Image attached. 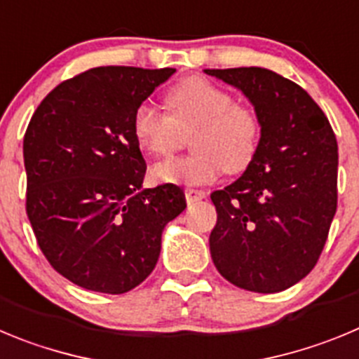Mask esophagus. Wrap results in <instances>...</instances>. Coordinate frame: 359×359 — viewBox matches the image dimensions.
I'll use <instances>...</instances> for the list:
<instances>
[{"instance_id": "34e87169", "label": "esophagus", "mask_w": 359, "mask_h": 359, "mask_svg": "<svg viewBox=\"0 0 359 359\" xmlns=\"http://www.w3.org/2000/svg\"><path fill=\"white\" fill-rule=\"evenodd\" d=\"M185 197H187V201H189V203H197V201H201V199H205L206 194L203 192V190L187 189L185 190Z\"/></svg>"}]
</instances>
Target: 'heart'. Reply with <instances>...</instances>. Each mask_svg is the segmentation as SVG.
I'll use <instances>...</instances> for the list:
<instances>
[{"label":"heart","mask_w":359,"mask_h":359,"mask_svg":"<svg viewBox=\"0 0 359 359\" xmlns=\"http://www.w3.org/2000/svg\"><path fill=\"white\" fill-rule=\"evenodd\" d=\"M169 114L144 101L131 115V133L146 153L165 156L190 135L192 156L167 158L153 167V177L162 183L205 185L222 169L229 174L248 170L262 140L258 111L235 103L226 88L201 76H190L167 94Z\"/></svg>","instance_id":"b5f03b06"}]
</instances>
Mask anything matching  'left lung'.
Masks as SVG:
<instances>
[{
  "mask_svg": "<svg viewBox=\"0 0 359 359\" xmlns=\"http://www.w3.org/2000/svg\"><path fill=\"white\" fill-rule=\"evenodd\" d=\"M205 72L244 92L262 119L255 162L210 196L217 210L212 259L235 287L287 290L315 267L337 212V137L310 94L278 72Z\"/></svg>",
  "mask_w": 359,
  "mask_h": 359,
  "instance_id": "8db88e82",
  "label": "left lung"
}]
</instances>
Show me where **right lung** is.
Instances as JSON below:
<instances>
[{
    "mask_svg": "<svg viewBox=\"0 0 359 359\" xmlns=\"http://www.w3.org/2000/svg\"><path fill=\"white\" fill-rule=\"evenodd\" d=\"M176 69L108 65L62 81L22 142L26 213L51 267L81 288L124 294L153 272L162 231L187 208L172 183L142 189L135 108Z\"/></svg>",
    "mask_w": 359,
    "mask_h": 359,
    "instance_id": "right-lung-1",
    "label": "right lung"
}]
</instances>
